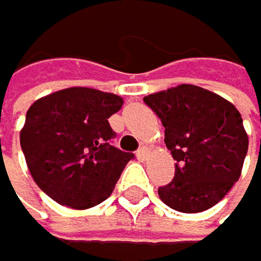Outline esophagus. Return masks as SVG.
<instances>
[{"label": "esophagus", "instance_id": "34e87169", "mask_svg": "<svg viewBox=\"0 0 261 261\" xmlns=\"http://www.w3.org/2000/svg\"><path fill=\"white\" fill-rule=\"evenodd\" d=\"M136 156H137L140 162H144L147 156H148V148L147 147H140L139 150H137V153H136Z\"/></svg>", "mask_w": 261, "mask_h": 261}]
</instances>
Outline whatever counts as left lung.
Masks as SVG:
<instances>
[{
    "mask_svg": "<svg viewBox=\"0 0 261 261\" xmlns=\"http://www.w3.org/2000/svg\"><path fill=\"white\" fill-rule=\"evenodd\" d=\"M144 101L162 119L165 145L176 160L171 183L159 188L160 199L186 214L216 206L239 181L248 150L237 108L196 85H178Z\"/></svg>",
    "mask_w": 261,
    "mask_h": 261,
    "instance_id": "obj_1",
    "label": "left lung"
}]
</instances>
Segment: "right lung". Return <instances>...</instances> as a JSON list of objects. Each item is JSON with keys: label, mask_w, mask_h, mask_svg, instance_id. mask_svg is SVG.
Wrapping results in <instances>:
<instances>
[{"label": "right lung", "mask_w": 261, "mask_h": 261, "mask_svg": "<svg viewBox=\"0 0 261 261\" xmlns=\"http://www.w3.org/2000/svg\"><path fill=\"white\" fill-rule=\"evenodd\" d=\"M124 105L114 93L73 86L34 101L21 129L31 176L55 202L90 209L111 196L132 153L109 144L108 119Z\"/></svg>", "instance_id": "right-lung-1"}]
</instances>
